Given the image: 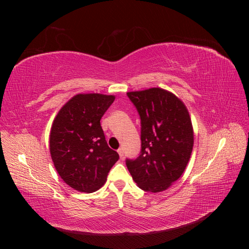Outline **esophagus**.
I'll list each match as a JSON object with an SVG mask.
<instances>
[{
  "label": "esophagus",
  "mask_w": 249,
  "mask_h": 249,
  "mask_svg": "<svg viewBox=\"0 0 249 249\" xmlns=\"http://www.w3.org/2000/svg\"><path fill=\"white\" fill-rule=\"evenodd\" d=\"M117 153H118V155L120 157V159H123V158H124V149L123 148H118L117 149Z\"/></svg>",
  "instance_id": "obj_1"
}]
</instances>
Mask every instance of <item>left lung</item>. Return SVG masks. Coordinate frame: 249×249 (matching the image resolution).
<instances>
[{"mask_svg": "<svg viewBox=\"0 0 249 249\" xmlns=\"http://www.w3.org/2000/svg\"><path fill=\"white\" fill-rule=\"evenodd\" d=\"M141 119V152L126 160L140 189L161 192L180 178L194 144L191 118L177 95L159 87L126 93Z\"/></svg>", "mask_w": 249, "mask_h": 249, "instance_id": "1", "label": "left lung"}]
</instances>
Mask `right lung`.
Here are the masks:
<instances>
[{
    "instance_id": "right-lung-1",
    "label": "right lung",
    "mask_w": 249,
    "mask_h": 249,
    "mask_svg": "<svg viewBox=\"0 0 249 249\" xmlns=\"http://www.w3.org/2000/svg\"><path fill=\"white\" fill-rule=\"evenodd\" d=\"M114 95L79 93L59 110L50 133V153L64 183L80 192L91 193L106 183L118 154L111 149L101 118Z\"/></svg>"
}]
</instances>
